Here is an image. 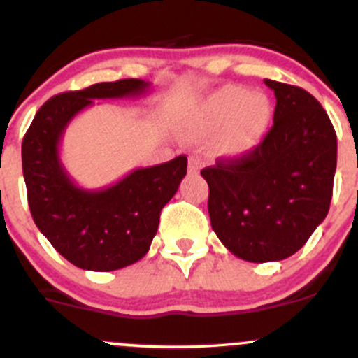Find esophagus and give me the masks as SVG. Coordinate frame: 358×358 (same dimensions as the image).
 Wrapping results in <instances>:
<instances>
[{
    "instance_id": "esophagus-1",
    "label": "esophagus",
    "mask_w": 358,
    "mask_h": 358,
    "mask_svg": "<svg viewBox=\"0 0 358 358\" xmlns=\"http://www.w3.org/2000/svg\"><path fill=\"white\" fill-rule=\"evenodd\" d=\"M202 168V159L197 156H190L189 157V171L190 173H199Z\"/></svg>"
}]
</instances>
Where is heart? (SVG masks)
<instances>
[{
    "label": "heart",
    "mask_w": 358,
    "mask_h": 358,
    "mask_svg": "<svg viewBox=\"0 0 358 358\" xmlns=\"http://www.w3.org/2000/svg\"><path fill=\"white\" fill-rule=\"evenodd\" d=\"M268 103L246 88L229 86L209 96L194 119V131L209 136L220 133L215 149L220 156L239 157L251 152L268 122Z\"/></svg>",
    "instance_id": "heart-1"
}]
</instances>
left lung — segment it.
<instances>
[{"mask_svg":"<svg viewBox=\"0 0 358 358\" xmlns=\"http://www.w3.org/2000/svg\"><path fill=\"white\" fill-rule=\"evenodd\" d=\"M265 85L277 99L265 138L201 171L213 230L252 263L280 262L305 246L329 211L338 156L333 122L315 96L272 79Z\"/></svg>","mask_w":358,"mask_h":358,"instance_id":"8db88e82","label":"left lung"}]
</instances>
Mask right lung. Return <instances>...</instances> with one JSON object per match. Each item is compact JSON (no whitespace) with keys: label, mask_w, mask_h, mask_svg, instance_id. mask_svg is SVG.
I'll return each instance as SVG.
<instances>
[{"label":"right lung","mask_w":358,"mask_h":358,"mask_svg":"<svg viewBox=\"0 0 358 358\" xmlns=\"http://www.w3.org/2000/svg\"><path fill=\"white\" fill-rule=\"evenodd\" d=\"M143 79L96 83L52 96L36 112L22 142V171L32 220L39 232L72 265L110 272L147 255L161 209L187 175V157L133 169L114 185L85 190L64 168L59 145L76 114L99 99L140 96Z\"/></svg>","instance_id":"1"}]
</instances>
